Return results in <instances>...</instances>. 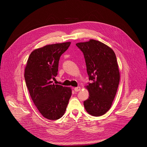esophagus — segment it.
<instances>
[{
  "label": "esophagus",
  "instance_id": "1",
  "mask_svg": "<svg viewBox=\"0 0 147 147\" xmlns=\"http://www.w3.org/2000/svg\"><path fill=\"white\" fill-rule=\"evenodd\" d=\"M74 89V91H75V92H79V90H80L81 88H80V87H79V86H78V87H76V88H75Z\"/></svg>",
  "mask_w": 147,
  "mask_h": 147
}]
</instances>
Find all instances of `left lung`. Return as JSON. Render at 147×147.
<instances>
[{"label":"left lung","mask_w":147,"mask_h":147,"mask_svg":"<svg viewBox=\"0 0 147 147\" xmlns=\"http://www.w3.org/2000/svg\"><path fill=\"white\" fill-rule=\"evenodd\" d=\"M76 46L85 59L89 80L86 86L89 96L84 101L86 111L101 116L110 110L118 89L120 73L116 56L111 48L103 43L91 39Z\"/></svg>","instance_id":"left-lung-1"}]
</instances>
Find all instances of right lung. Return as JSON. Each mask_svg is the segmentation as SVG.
Returning a JSON list of instances; mask_svg holds the SVG:
<instances>
[{
  "mask_svg": "<svg viewBox=\"0 0 147 147\" xmlns=\"http://www.w3.org/2000/svg\"><path fill=\"white\" fill-rule=\"evenodd\" d=\"M71 42L45 46L33 51L25 68L26 85L34 105L43 116L55 120L66 110L71 96L70 88L53 83L58 74L59 58Z\"/></svg>",
  "mask_w": 147,
  "mask_h": 147,
  "instance_id": "right-lung-1",
  "label": "right lung"
}]
</instances>
